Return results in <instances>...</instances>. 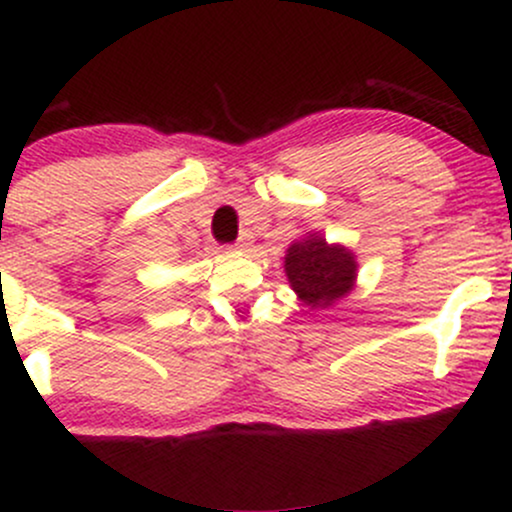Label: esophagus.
<instances>
[{
  "mask_svg": "<svg viewBox=\"0 0 512 512\" xmlns=\"http://www.w3.org/2000/svg\"><path fill=\"white\" fill-rule=\"evenodd\" d=\"M250 243H252V236H250V233H243V236L238 238V243L233 245V250H236V252H245V250L250 248Z\"/></svg>",
  "mask_w": 512,
  "mask_h": 512,
  "instance_id": "esophagus-1",
  "label": "esophagus"
}]
</instances>
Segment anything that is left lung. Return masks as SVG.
Instances as JSON below:
<instances>
[{"label":"left lung","instance_id":"left-lung-1","mask_svg":"<svg viewBox=\"0 0 512 512\" xmlns=\"http://www.w3.org/2000/svg\"><path fill=\"white\" fill-rule=\"evenodd\" d=\"M284 272L298 301L310 310H325L354 291L358 262L346 245L327 243L322 233H308L289 245Z\"/></svg>","mask_w":512,"mask_h":512}]
</instances>
